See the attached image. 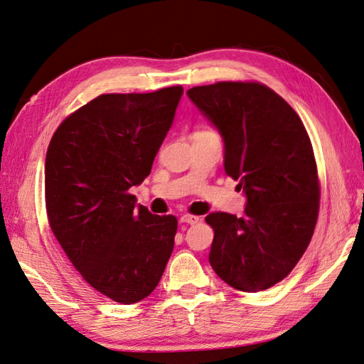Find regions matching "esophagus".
Here are the masks:
<instances>
[{
  "label": "esophagus",
  "instance_id": "obj_1",
  "mask_svg": "<svg viewBox=\"0 0 364 364\" xmlns=\"http://www.w3.org/2000/svg\"><path fill=\"white\" fill-rule=\"evenodd\" d=\"M199 220H201V218L196 217V215H188V213H185V215H182V217H181V223L195 225V223H198Z\"/></svg>",
  "mask_w": 364,
  "mask_h": 364
}]
</instances>
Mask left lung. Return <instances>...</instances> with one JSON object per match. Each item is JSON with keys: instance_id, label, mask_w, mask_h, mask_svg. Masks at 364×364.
I'll return each instance as SVG.
<instances>
[{"instance_id": "1", "label": "left lung", "mask_w": 364, "mask_h": 364, "mask_svg": "<svg viewBox=\"0 0 364 364\" xmlns=\"http://www.w3.org/2000/svg\"><path fill=\"white\" fill-rule=\"evenodd\" d=\"M187 94L220 132L225 171L247 196L243 217H205L215 232L209 262L237 291H265L291 273L316 228L321 190L306 129L261 83L220 81Z\"/></svg>"}]
</instances>
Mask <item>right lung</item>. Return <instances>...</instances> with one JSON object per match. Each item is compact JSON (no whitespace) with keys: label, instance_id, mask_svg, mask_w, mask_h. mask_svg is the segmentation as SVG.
I'll list each match as a JSON object with an SVG mask.
<instances>
[{"label":"right lung","instance_id":"obj_1","mask_svg":"<svg viewBox=\"0 0 364 364\" xmlns=\"http://www.w3.org/2000/svg\"><path fill=\"white\" fill-rule=\"evenodd\" d=\"M182 94H102L64 119L47 151L51 231L85 281L122 305L154 292L174 248L177 218L129 190L151 174Z\"/></svg>","mask_w":364,"mask_h":364}]
</instances>
